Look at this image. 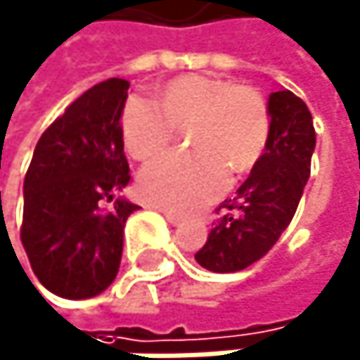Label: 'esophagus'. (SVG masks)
Listing matches in <instances>:
<instances>
[{
	"mask_svg": "<svg viewBox=\"0 0 360 360\" xmlns=\"http://www.w3.org/2000/svg\"><path fill=\"white\" fill-rule=\"evenodd\" d=\"M164 217H166L172 226H181V224L186 221L181 215H176V213H172V211H164Z\"/></svg>",
	"mask_w": 360,
	"mask_h": 360,
	"instance_id": "obj_1",
	"label": "esophagus"
}]
</instances>
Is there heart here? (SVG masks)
<instances>
[{"instance_id":"1","label":"heart","mask_w":360,"mask_h":360,"mask_svg":"<svg viewBox=\"0 0 360 360\" xmlns=\"http://www.w3.org/2000/svg\"><path fill=\"white\" fill-rule=\"evenodd\" d=\"M186 127L194 151L160 158L139 176L145 200L176 213L209 205L226 190L228 170L243 174L260 162L271 112L258 89L202 74L170 81L160 104L132 96L121 110L125 151L139 162L162 155Z\"/></svg>"}]
</instances>
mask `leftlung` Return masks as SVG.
<instances>
[{"label": "left lung", "instance_id": "left-lung-1", "mask_svg": "<svg viewBox=\"0 0 360 360\" xmlns=\"http://www.w3.org/2000/svg\"><path fill=\"white\" fill-rule=\"evenodd\" d=\"M271 134L260 162L224 200L215 228L196 252V262L213 273L243 271L260 260L292 221L309 179L316 130L307 104L292 91L269 96Z\"/></svg>", "mask_w": 360, "mask_h": 360}]
</instances>
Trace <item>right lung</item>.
<instances>
[{
	"label": "right lung",
	"mask_w": 360,
	"mask_h": 360,
	"mask_svg": "<svg viewBox=\"0 0 360 360\" xmlns=\"http://www.w3.org/2000/svg\"><path fill=\"white\" fill-rule=\"evenodd\" d=\"M130 83L87 89L40 136L25 174L20 241L40 284L63 299H89L117 277L123 226L139 207L117 198L130 184L121 110Z\"/></svg>",
	"instance_id": "add662e5"
}]
</instances>
